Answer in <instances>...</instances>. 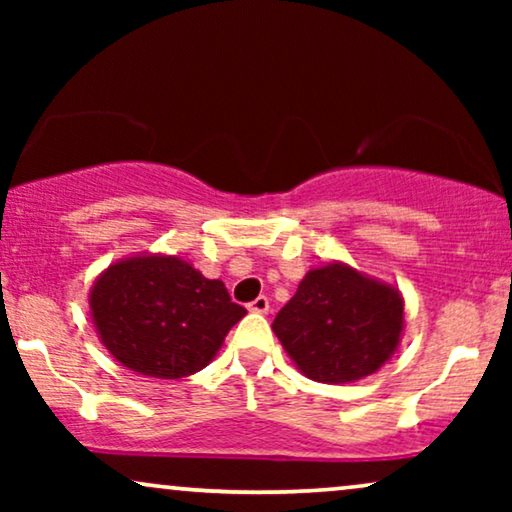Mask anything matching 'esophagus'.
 Wrapping results in <instances>:
<instances>
[{
	"label": "esophagus",
	"mask_w": 512,
	"mask_h": 512,
	"mask_svg": "<svg viewBox=\"0 0 512 512\" xmlns=\"http://www.w3.org/2000/svg\"><path fill=\"white\" fill-rule=\"evenodd\" d=\"M249 312L268 314V312H270V300H268V296H258L256 300H251V303H249Z\"/></svg>",
	"instance_id": "esophagus-1"
}]
</instances>
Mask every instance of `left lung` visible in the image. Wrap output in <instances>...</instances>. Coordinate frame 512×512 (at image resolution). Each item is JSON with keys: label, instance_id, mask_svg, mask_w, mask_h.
I'll list each match as a JSON object with an SVG mask.
<instances>
[{"label": "left lung", "instance_id": "8db88e82", "mask_svg": "<svg viewBox=\"0 0 512 512\" xmlns=\"http://www.w3.org/2000/svg\"><path fill=\"white\" fill-rule=\"evenodd\" d=\"M286 354L310 380L345 384L375 373L403 331V300L347 265L310 270L272 321Z\"/></svg>", "mask_w": 512, "mask_h": 512}]
</instances>
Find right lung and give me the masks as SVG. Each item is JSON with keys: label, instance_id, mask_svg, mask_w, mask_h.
I'll return each mask as SVG.
<instances>
[{"label": "right lung", "instance_id": "add662e5", "mask_svg": "<svg viewBox=\"0 0 512 512\" xmlns=\"http://www.w3.org/2000/svg\"><path fill=\"white\" fill-rule=\"evenodd\" d=\"M104 347L139 375L177 380L198 373L247 310L219 279L174 256L128 258L90 291Z\"/></svg>", "mask_w": 512, "mask_h": 512}]
</instances>
